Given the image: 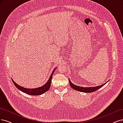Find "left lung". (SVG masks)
Segmentation results:
<instances>
[{"label":"left lung","mask_w":123,"mask_h":123,"mask_svg":"<svg viewBox=\"0 0 123 123\" xmlns=\"http://www.w3.org/2000/svg\"><path fill=\"white\" fill-rule=\"evenodd\" d=\"M68 80L69 82V84L71 86V87L73 88L74 89L79 91V92H86V93H89V92H92L96 91L97 90L100 89L105 84H106V83H104V84H102L101 85H99L98 86H95V87H81V86H78L77 85H74L71 82L70 79H68Z\"/></svg>","instance_id":"obj_1"}]
</instances>
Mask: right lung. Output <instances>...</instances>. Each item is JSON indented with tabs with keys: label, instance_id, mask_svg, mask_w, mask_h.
<instances>
[{
	"label": "right lung",
	"instance_id": "1",
	"mask_svg": "<svg viewBox=\"0 0 123 123\" xmlns=\"http://www.w3.org/2000/svg\"><path fill=\"white\" fill-rule=\"evenodd\" d=\"M56 67L53 70V72L50 74V76L49 79V80L47 81V82L44 85H43V86L40 87H38L36 88H31V89L25 88L23 87H22L17 84L16 83L14 82V81L12 79V80L15 86L19 90L21 91L22 92L25 93L27 94L31 95V96H38V95H41L43 93H45V92H47V90H49L51 85V79H52L53 74H54V71L56 70Z\"/></svg>",
	"mask_w": 123,
	"mask_h": 123
}]
</instances>
